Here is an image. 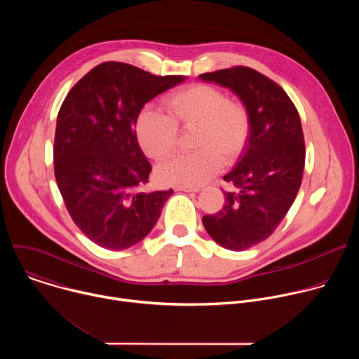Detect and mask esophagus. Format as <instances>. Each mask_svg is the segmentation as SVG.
Instances as JSON below:
<instances>
[{
  "instance_id": "34e87169",
  "label": "esophagus",
  "mask_w": 359,
  "mask_h": 359,
  "mask_svg": "<svg viewBox=\"0 0 359 359\" xmlns=\"http://www.w3.org/2000/svg\"><path fill=\"white\" fill-rule=\"evenodd\" d=\"M177 191H198L200 187L198 186H176L175 187Z\"/></svg>"
}]
</instances>
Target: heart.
<instances>
[{
    "mask_svg": "<svg viewBox=\"0 0 359 359\" xmlns=\"http://www.w3.org/2000/svg\"><path fill=\"white\" fill-rule=\"evenodd\" d=\"M162 105L165 115L143 109L135 123L137 142L153 161L170 158L179 146V130L190 133L186 155L161 166L163 183L197 186L212 179L222 168L233 163L245 147L251 118L241 100L226 97L219 88L191 83L169 92Z\"/></svg>",
    "mask_w": 359,
    "mask_h": 359,
    "instance_id": "1",
    "label": "heart"
}]
</instances>
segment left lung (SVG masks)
Segmentation results:
<instances>
[{
	"mask_svg": "<svg viewBox=\"0 0 359 359\" xmlns=\"http://www.w3.org/2000/svg\"><path fill=\"white\" fill-rule=\"evenodd\" d=\"M200 78L230 88L251 118L240 161L223 177L224 206L203 216L216 243L243 251L269 238L297 197L305 163L301 121L285 90L252 68L233 67Z\"/></svg>",
	"mask_w": 359,
	"mask_h": 359,
	"instance_id": "1",
	"label": "left lung"
}]
</instances>
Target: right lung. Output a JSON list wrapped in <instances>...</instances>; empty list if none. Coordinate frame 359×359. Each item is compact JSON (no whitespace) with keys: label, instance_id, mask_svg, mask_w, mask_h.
Listing matches in <instances>:
<instances>
[{"label":"right lung","instance_id":"add662e5","mask_svg":"<svg viewBox=\"0 0 359 359\" xmlns=\"http://www.w3.org/2000/svg\"><path fill=\"white\" fill-rule=\"evenodd\" d=\"M183 79L109 61L90 69L64 99L54 140L55 179L74 223L95 244L135 245L173 194L147 190L151 166L135 123L146 102Z\"/></svg>","mask_w":359,"mask_h":359}]
</instances>
